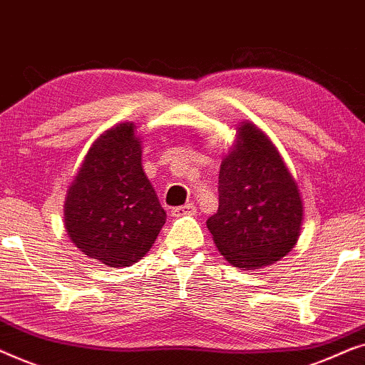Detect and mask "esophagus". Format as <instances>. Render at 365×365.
I'll return each mask as SVG.
<instances>
[{
  "label": "esophagus",
  "mask_w": 365,
  "mask_h": 365,
  "mask_svg": "<svg viewBox=\"0 0 365 365\" xmlns=\"http://www.w3.org/2000/svg\"><path fill=\"white\" fill-rule=\"evenodd\" d=\"M196 206L194 204H184V206H179V207H174L173 209V216L174 217H179V216H194L196 214Z\"/></svg>",
  "instance_id": "1"
}]
</instances>
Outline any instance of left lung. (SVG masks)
I'll return each mask as SVG.
<instances>
[{"mask_svg":"<svg viewBox=\"0 0 365 365\" xmlns=\"http://www.w3.org/2000/svg\"><path fill=\"white\" fill-rule=\"evenodd\" d=\"M304 202L281 153L251 121L236 139L219 171V207L207 219L214 244L237 269H261L281 261L301 236Z\"/></svg>","mask_w":365,"mask_h":365,"instance_id":"obj_1","label":"left lung"}]
</instances>
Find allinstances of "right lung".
Returning a JSON list of instances; mask_svg holds the SVG:
<instances>
[{
	"mask_svg": "<svg viewBox=\"0 0 365 365\" xmlns=\"http://www.w3.org/2000/svg\"><path fill=\"white\" fill-rule=\"evenodd\" d=\"M141 158L136 124H114L94 139L64 197L69 239L84 256L109 267L143 259L166 222Z\"/></svg>",
	"mask_w": 365,
	"mask_h": 365,
	"instance_id": "1",
	"label": "right lung"
}]
</instances>
